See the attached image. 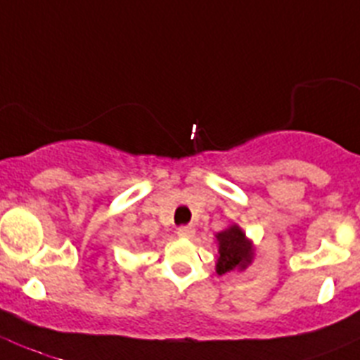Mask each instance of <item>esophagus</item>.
I'll return each instance as SVG.
<instances>
[{
	"instance_id": "esophagus-1",
	"label": "esophagus",
	"mask_w": 360,
	"mask_h": 360,
	"mask_svg": "<svg viewBox=\"0 0 360 360\" xmlns=\"http://www.w3.org/2000/svg\"><path fill=\"white\" fill-rule=\"evenodd\" d=\"M193 233H195L193 226H179V228H177V236L184 237V239H190V237H193Z\"/></svg>"
}]
</instances>
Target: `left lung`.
Instances as JSON below:
<instances>
[{
    "label": "left lung",
    "instance_id": "8db88e82",
    "mask_svg": "<svg viewBox=\"0 0 360 360\" xmlns=\"http://www.w3.org/2000/svg\"><path fill=\"white\" fill-rule=\"evenodd\" d=\"M219 240V259L215 270L219 275L232 271L236 268L245 270L252 262V246L246 240L245 233L240 232L239 226H230L223 232L217 233Z\"/></svg>",
    "mask_w": 360,
    "mask_h": 360
}]
</instances>
